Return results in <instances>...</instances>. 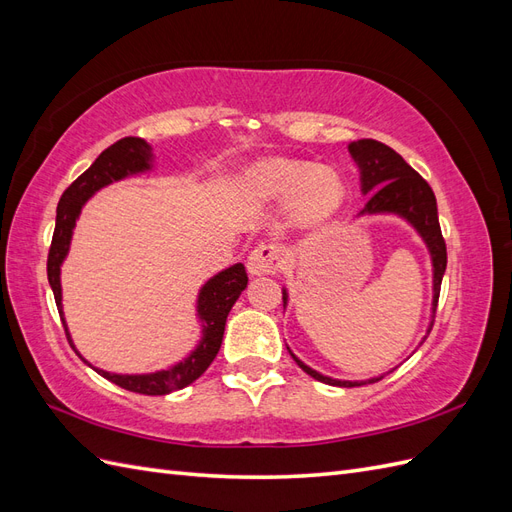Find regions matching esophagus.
<instances>
[{
  "instance_id": "obj_1",
  "label": "esophagus",
  "mask_w": 512,
  "mask_h": 512,
  "mask_svg": "<svg viewBox=\"0 0 512 512\" xmlns=\"http://www.w3.org/2000/svg\"><path fill=\"white\" fill-rule=\"evenodd\" d=\"M286 265L284 250L277 243H260L247 256V273L250 275H275Z\"/></svg>"
}]
</instances>
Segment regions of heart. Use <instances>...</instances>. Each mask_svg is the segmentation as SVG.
<instances>
[{
    "instance_id": "obj_1",
    "label": "heart",
    "mask_w": 512,
    "mask_h": 512,
    "mask_svg": "<svg viewBox=\"0 0 512 512\" xmlns=\"http://www.w3.org/2000/svg\"><path fill=\"white\" fill-rule=\"evenodd\" d=\"M247 188L258 196L286 200L297 194V213L305 222L331 218L344 200V183L331 168L307 162L267 160L252 166L245 175Z\"/></svg>"
}]
</instances>
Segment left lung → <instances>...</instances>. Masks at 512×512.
Returning <instances> with one entry per match:
<instances>
[{"label":"left lung","instance_id":"left-lung-1","mask_svg":"<svg viewBox=\"0 0 512 512\" xmlns=\"http://www.w3.org/2000/svg\"><path fill=\"white\" fill-rule=\"evenodd\" d=\"M350 156L361 168V190L363 194H371L367 205L359 215H374V213H395L401 215L406 222H410L418 235L429 247L431 254V265H433V307L431 312L436 314L438 299H440V286H442V275L446 271V243L440 230L438 220V205L433 190L429 183L416 173V170L399 156L395 149L389 145L378 143L374 138H361V141H354L348 145ZM284 294V305L288 301L286 290ZM433 314L429 331L433 327ZM427 331V335H429ZM427 339V337H425ZM423 339V342H425ZM290 356L297 365L316 378L318 382L331 384V386H361L367 382H378L380 378H371L365 382H350V380H333L329 376L318 374L316 369L307 367L303 361L290 352Z\"/></svg>","mask_w":512,"mask_h":512}]
</instances>
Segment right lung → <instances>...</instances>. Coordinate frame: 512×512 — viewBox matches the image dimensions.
<instances>
[{
	"label": "right lung",
	"mask_w": 512,
	"mask_h": 512,
	"mask_svg": "<svg viewBox=\"0 0 512 512\" xmlns=\"http://www.w3.org/2000/svg\"><path fill=\"white\" fill-rule=\"evenodd\" d=\"M151 158H153L151 147L147 145V141H143V138H136V136L121 138V141H117L115 145L104 149L96 158V162L91 164L79 179L72 181L70 188L59 198L55 232H53V241L49 250V260H46V275H49V284L55 294L59 316H61V322H64V329L72 348L74 344L68 333V324H66L64 312H61L59 273H61V262H64L70 250L74 224L79 220V213L89 196H94L108 183L149 170ZM245 286H247V273L241 262L220 271L218 275H213L198 292V318L203 322V337H200L198 346L192 350L188 359H183L181 363L168 369L156 371V374H136V376L108 374L104 369L89 365L79 352L76 354H79L89 367H94L102 378L115 382L126 391L141 393V395H168L173 391H179L183 386H188L196 378L203 376L205 369L213 363L215 356H218L228 312L239 299V294L245 290Z\"/></svg>",
	"instance_id": "1"
}]
</instances>
